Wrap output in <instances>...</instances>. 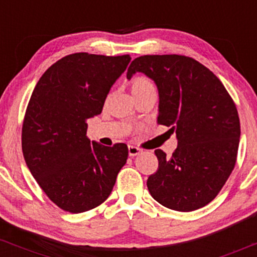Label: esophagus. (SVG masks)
Segmentation results:
<instances>
[{
  "label": "esophagus",
  "mask_w": 257,
  "mask_h": 257,
  "mask_svg": "<svg viewBox=\"0 0 257 257\" xmlns=\"http://www.w3.org/2000/svg\"><path fill=\"white\" fill-rule=\"evenodd\" d=\"M128 152H129V156H131V157H135V156L140 155L141 150L139 149V147H135V146H128Z\"/></svg>",
  "instance_id": "esophagus-1"
}]
</instances>
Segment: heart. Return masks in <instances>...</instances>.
<instances>
[{
    "label": "heart",
    "mask_w": 257,
    "mask_h": 257,
    "mask_svg": "<svg viewBox=\"0 0 257 257\" xmlns=\"http://www.w3.org/2000/svg\"><path fill=\"white\" fill-rule=\"evenodd\" d=\"M131 88L133 95H140V94L150 93V91H156L153 82L146 76H135L131 81Z\"/></svg>",
    "instance_id": "b5f03b06"
}]
</instances>
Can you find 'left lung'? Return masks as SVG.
Instances as JSON below:
<instances>
[{
	"mask_svg": "<svg viewBox=\"0 0 257 257\" xmlns=\"http://www.w3.org/2000/svg\"><path fill=\"white\" fill-rule=\"evenodd\" d=\"M137 72L157 85V123L170 126L178 139L170 157L155 151L158 170L147 180L150 193L172 210L203 208L234 168L240 138L237 107L220 79L192 58L144 55L132 61L126 78Z\"/></svg>",
	"mask_w": 257,
	"mask_h": 257,
	"instance_id": "1",
	"label": "left lung"
}]
</instances>
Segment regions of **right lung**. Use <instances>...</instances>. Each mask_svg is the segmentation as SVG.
<instances>
[{
    "instance_id": "obj_1",
    "label": "right lung",
    "mask_w": 257,
    "mask_h": 257,
    "mask_svg": "<svg viewBox=\"0 0 257 257\" xmlns=\"http://www.w3.org/2000/svg\"><path fill=\"white\" fill-rule=\"evenodd\" d=\"M129 55L75 53L53 64L26 108L22 147L37 184L59 208L83 213L110 196L128 158L125 144L102 146L87 138V119L101 113Z\"/></svg>"
}]
</instances>
